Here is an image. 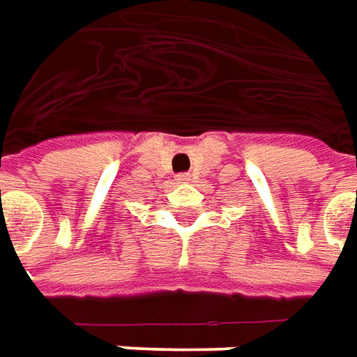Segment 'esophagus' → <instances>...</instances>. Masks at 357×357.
<instances>
[{
  "label": "esophagus",
  "instance_id": "obj_1",
  "mask_svg": "<svg viewBox=\"0 0 357 357\" xmlns=\"http://www.w3.org/2000/svg\"><path fill=\"white\" fill-rule=\"evenodd\" d=\"M176 181H178V183H181V184L190 183V181H192V176H190V174H188V173H183V174H178V176H176Z\"/></svg>",
  "mask_w": 357,
  "mask_h": 357
}]
</instances>
